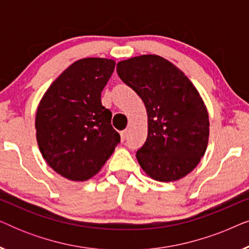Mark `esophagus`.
<instances>
[{
    "label": "esophagus",
    "instance_id": "34e87169",
    "mask_svg": "<svg viewBox=\"0 0 249 249\" xmlns=\"http://www.w3.org/2000/svg\"><path fill=\"white\" fill-rule=\"evenodd\" d=\"M127 137H128V131L127 130L122 131L121 132V142H124L125 139H127Z\"/></svg>",
    "mask_w": 249,
    "mask_h": 249
}]
</instances>
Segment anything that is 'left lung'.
Returning <instances> with one entry per match:
<instances>
[{
  "label": "left lung",
  "instance_id": "left-lung-1",
  "mask_svg": "<svg viewBox=\"0 0 249 249\" xmlns=\"http://www.w3.org/2000/svg\"><path fill=\"white\" fill-rule=\"evenodd\" d=\"M117 72L147 111V138L136 153L142 169L163 182L188 175L206 151L210 131L195 86L175 64L151 54L120 61Z\"/></svg>",
  "mask_w": 249,
  "mask_h": 249
}]
</instances>
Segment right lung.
Here are the masks:
<instances>
[{
	"instance_id": "right-lung-1",
	"label": "right lung",
	"mask_w": 249,
	"mask_h": 249,
	"mask_svg": "<svg viewBox=\"0 0 249 249\" xmlns=\"http://www.w3.org/2000/svg\"><path fill=\"white\" fill-rule=\"evenodd\" d=\"M115 62L102 57L78 60L51 85L36 113L39 151L51 168L64 178L85 181L107 161L120 135L101 93Z\"/></svg>"
}]
</instances>
